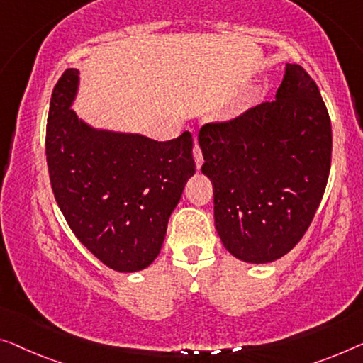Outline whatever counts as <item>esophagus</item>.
<instances>
[{
  "label": "esophagus",
  "mask_w": 363,
  "mask_h": 363,
  "mask_svg": "<svg viewBox=\"0 0 363 363\" xmlns=\"http://www.w3.org/2000/svg\"><path fill=\"white\" fill-rule=\"evenodd\" d=\"M192 153H194V160H196V166H197V169H200V166H202V150H200V147H199L197 143L194 145Z\"/></svg>",
  "instance_id": "esophagus-1"
}]
</instances>
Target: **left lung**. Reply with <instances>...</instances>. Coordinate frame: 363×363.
Wrapping results in <instances>:
<instances>
[{
    "label": "left lung",
    "mask_w": 363,
    "mask_h": 363,
    "mask_svg": "<svg viewBox=\"0 0 363 363\" xmlns=\"http://www.w3.org/2000/svg\"><path fill=\"white\" fill-rule=\"evenodd\" d=\"M199 145L226 250L251 264L294 250L315 218L331 169V118L310 74L286 63L275 101L205 123Z\"/></svg>",
    "instance_id": "1"
}]
</instances>
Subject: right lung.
<instances>
[{
    "mask_svg": "<svg viewBox=\"0 0 363 363\" xmlns=\"http://www.w3.org/2000/svg\"><path fill=\"white\" fill-rule=\"evenodd\" d=\"M79 72L68 68L52 93L45 155L55 200L74 236L117 272L158 257L167 221L196 172L192 135L169 142L97 130L72 104Z\"/></svg>",
    "mask_w": 363,
    "mask_h": 363,
    "instance_id": "1",
    "label": "right lung"
}]
</instances>
